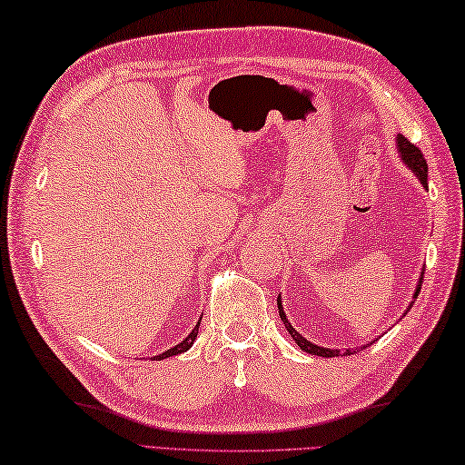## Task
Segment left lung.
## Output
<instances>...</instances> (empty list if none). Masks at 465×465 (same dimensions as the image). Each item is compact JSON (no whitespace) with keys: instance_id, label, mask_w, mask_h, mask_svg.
I'll use <instances>...</instances> for the list:
<instances>
[{"instance_id":"1","label":"left lung","mask_w":465,"mask_h":465,"mask_svg":"<svg viewBox=\"0 0 465 465\" xmlns=\"http://www.w3.org/2000/svg\"><path fill=\"white\" fill-rule=\"evenodd\" d=\"M396 143H398V151H401V157H402V161H404V165L412 169V173L419 177V182L422 183V187H427L429 167H427L425 157H422V153L417 149V144H412L411 141H406V138H404L402 134L396 136ZM422 273H425V272H422ZM422 273H420V278H419V288H417V292H414V298H417L419 292H420V286H422ZM412 304H414V302H411V306H412ZM411 306H409V311H411ZM278 311H280V319H282V322H283V327L288 329L290 337L296 341L298 347L302 349V351L311 353V355H321V357H339L341 353H343V351H341V349H329V347L314 345V343H311V341L300 335V332H298L294 327H292L290 321L286 319V312H283V308H282V298H280V296H278ZM404 314H406V312H404ZM363 347H368V345H363ZM351 353H355V351H351V349H345L343 355H351Z\"/></svg>"}]
</instances>
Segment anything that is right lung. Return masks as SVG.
<instances>
[{"label": "right lung", "mask_w": 465, "mask_h": 465, "mask_svg": "<svg viewBox=\"0 0 465 465\" xmlns=\"http://www.w3.org/2000/svg\"><path fill=\"white\" fill-rule=\"evenodd\" d=\"M200 322H202V319L198 321V324H195L193 327V331L190 332V335H187L182 343L179 345H175V347H171V349H167L165 353H161V355H154L153 360H157V361H161V360H167V357H173V355H177V353H183V351H187V349H190L192 345H193V341H195V337H198V329H200Z\"/></svg>", "instance_id": "add662e5"}]
</instances>
